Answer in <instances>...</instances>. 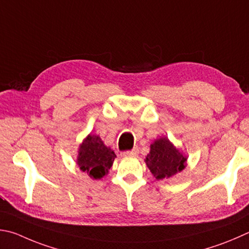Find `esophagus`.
<instances>
[{"label":"esophagus","instance_id":"esophagus-1","mask_svg":"<svg viewBox=\"0 0 249 249\" xmlns=\"http://www.w3.org/2000/svg\"><path fill=\"white\" fill-rule=\"evenodd\" d=\"M138 153H139V149H138L137 147H135L134 149H132V150H126V151H124V152H123V156H124V157H129V156L135 157V156H137Z\"/></svg>","mask_w":249,"mask_h":249}]
</instances>
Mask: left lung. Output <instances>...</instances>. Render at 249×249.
<instances>
[{
  "instance_id": "left-lung-1",
  "label": "left lung",
  "mask_w": 249,
  "mask_h": 249,
  "mask_svg": "<svg viewBox=\"0 0 249 249\" xmlns=\"http://www.w3.org/2000/svg\"><path fill=\"white\" fill-rule=\"evenodd\" d=\"M149 170L157 179L169 178L185 168V158L168 138L156 140L150 146V152L146 157Z\"/></svg>"
}]
</instances>
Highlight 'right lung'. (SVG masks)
<instances>
[{
    "instance_id": "1",
    "label": "right lung",
    "mask_w": 249,
    "mask_h": 249,
    "mask_svg": "<svg viewBox=\"0 0 249 249\" xmlns=\"http://www.w3.org/2000/svg\"><path fill=\"white\" fill-rule=\"evenodd\" d=\"M115 158L114 151L106 147L100 137L89 135L79 148L77 164L90 178L98 179L107 173Z\"/></svg>"
}]
</instances>
